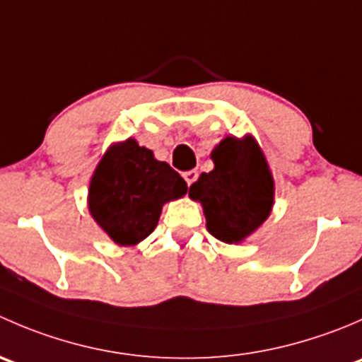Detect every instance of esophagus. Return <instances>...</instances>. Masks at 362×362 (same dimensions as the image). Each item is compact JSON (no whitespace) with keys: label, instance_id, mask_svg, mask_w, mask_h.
I'll return each mask as SVG.
<instances>
[{"label":"esophagus","instance_id":"obj_1","mask_svg":"<svg viewBox=\"0 0 362 362\" xmlns=\"http://www.w3.org/2000/svg\"><path fill=\"white\" fill-rule=\"evenodd\" d=\"M184 178H185V182H187V185H192L196 182V178H198V171H196V170L185 171Z\"/></svg>","mask_w":362,"mask_h":362}]
</instances>
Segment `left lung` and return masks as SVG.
I'll use <instances>...</instances> for the list:
<instances>
[{"mask_svg":"<svg viewBox=\"0 0 362 362\" xmlns=\"http://www.w3.org/2000/svg\"><path fill=\"white\" fill-rule=\"evenodd\" d=\"M214 170L199 175L189 198L203 206L214 238L238 245L254 235L275 204V180L264 152L252 134L224 136L210 154Z\"/></svg>","mask_w":362,"mask_h":362,"instance_id":"1","label":"left lung"}]
</instances>
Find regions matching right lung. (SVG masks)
I'll list each match as a JSON object with an SVG mask.
<instances>
[{"mask_svg": "<svg viewBox=\"0 0 362 362\" xmlns=\"http://www.w3.org/2000/svg\"><path fill=\"white\" fill-rule=\"evenodd\" d=\"M187 192L184 178L134 138L112 144L89 182L90 217L119 247L144 242L166 203Z\"/></svg>", "mask_w": 362, "mask_h": 362, "instance_id": "1", "label": "right lung"}]
</instances>
